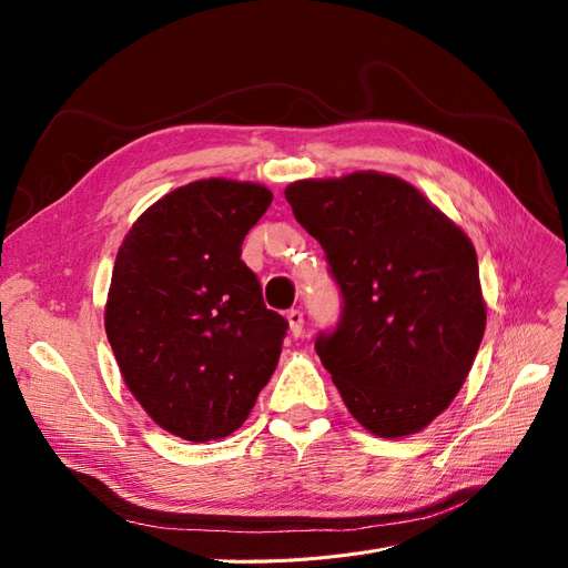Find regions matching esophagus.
Returning <instances> with one entry per match:
<instances>
[{"label":"esophagus","instance_id":"34e87169","mask_svg":"<svg viewBox=\"0 0 568 568\" xmlns=\"http://www.w3.org/2000/svg\"><path fill=\"white\" fill-rule=\"evenodd\" d=\"M286 322H288L291 336H301L303 334V313L301 311H288L286 313Z\"/></svg>","mask_w":568,"mask_h":568}]
</instances>
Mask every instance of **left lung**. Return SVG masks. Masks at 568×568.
Segmentation results:
<instances>
[{"label":"left lung","instance_id":"1","mask_svg":"<svg viewBox=\"0 0 568 568\" xmlns=\"http://www.w3.org/2000/svg\"><path fill=\"white\" fill-rule=\"evenodd\" d=\"M343 294L315 351L359 426L422 432L450 407L486 332L471 239L409 182L357 170L284 189Z\"/></svg>","mask_w":568,"mask_h":568}]
</instances>
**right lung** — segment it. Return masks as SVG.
<instances>
[{
    "instance_id": "1",
    "label": "right lung",
    "mask_w": 568,
    "mask_h": 568,
    "mask_svg": "<svg viewBox=\"0 0 568 568\" xmlns=\"http://www.w3.org/2000/svg\"><path fill=\"white\" fill-rule=\"evenodd\" d=\"M270 203L255 182H189L151 203L118 248L106 336L134 400L178 438L234 434L280 363L286 320L242 261Z\"/></svg>"
}]
</instances>
